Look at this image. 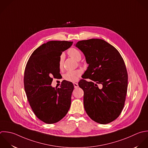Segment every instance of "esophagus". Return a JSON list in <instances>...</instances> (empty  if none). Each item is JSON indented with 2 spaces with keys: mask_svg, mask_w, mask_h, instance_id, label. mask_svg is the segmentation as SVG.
Wrapping results in <instances>:
<instances>
[{
  "mask_svg": "<svg viewBox=\"0 0 148 148\" xmlns=\"http://www.w3.org/2000/svg\"><path fill=\"white\" fill-rule=\"evenodd\" d=\"M73 85H74V86L75 88H78V83H74Z\"/></svg>",
  "mask_w": 148,
  "mask_h": 148,
  "instance_id": "obj_1",
  "label": "esophagus"
}]
</instances>
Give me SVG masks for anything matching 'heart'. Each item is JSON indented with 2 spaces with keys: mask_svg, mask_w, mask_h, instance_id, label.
I'll use <instances>...</instances> for the list:
<instances>
[{
  "mask_svg": "<svg viewBox=\"0 0 148 148\" xmlns=\"http://www.w3.org/2000/svg\"><path fill=\"white\" fill-rule=\"evenodd\" d=\"M69 55L77 61L81 60L82 58V55L81 52L76 48H71L68 51ZM63 63H64V55L62 54L60 56L59 60V67L61 70L63 67ZM82 71L81 70L77 69L73 71H69L66 73H65L63 75V78L66 81L71 82H77L80 76L82 75Z\"/></svg>",
  "mask_w": 148,
  "mask_h": 148,
  "instance_id": "b5f03b06",
  "label": "heart"
}]
</instances>
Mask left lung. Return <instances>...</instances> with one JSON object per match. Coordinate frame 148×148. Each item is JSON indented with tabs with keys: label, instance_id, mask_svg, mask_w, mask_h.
I'll return each instance as SVG.
<instances>
[{
	"label": "left lung",
	"instance_id": "obj_1",
	"mask_svg": "<svg viewBox=\"0 0 148 148\" xmlns=\"http://www.w3.org/2000/svg\"><path fill=\"white\" fill-rule=\"evenodd\" d=\"M75 47L84 53L89 64L82 77L94 81L82 79L78 84L84 92L85 111L95 122L109 123L124 107L128 81L125 62L119 51L102 39L79 41ZM97 84L103 85L102 89Z\"/></svg>",
	"mask_w": 148,
	"mask_h": 148
}]
</instances>
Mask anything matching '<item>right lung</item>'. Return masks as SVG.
<instances>
[{
    "label": "right lung",
    "instance_id": "obj_1",
    "mask_svg": "<svg viewBox=\"0 0 148 148\" xmlns=\"http://www.w3.org/2000/svg\"><path fill=\"white\" fill-rule=\"evenodd\" d=\"M72 41H50L37 48L30 56L24 73V88L35 115L47 124L60 121L68 112L74 89L72 82L64 81L60 88L51 85L60 76L59 60Z\"/></svg>",
    "mask_w": 148,
    "mask_h": 148
}]
</instances>
